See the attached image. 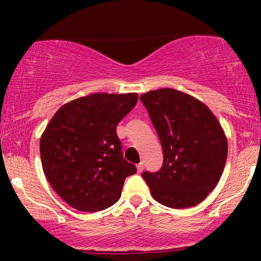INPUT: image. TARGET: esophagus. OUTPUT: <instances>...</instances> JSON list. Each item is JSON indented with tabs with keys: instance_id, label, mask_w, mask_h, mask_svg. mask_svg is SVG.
I'll list each match as a JSON object with an SVG mask.
<instances>
[{
	"instance_id": "1",
	"label": "esophagus",
	"mask_w": 261,
	"mask_h": 261,
	"mask_svg": "<svg viewBox=\"0 0 261 261\" xmlns=\"http://www.w3.org/2000/svg\"><path fill=\"white\" fill-rule=\"evenodd\" d=\"M143 168H145V166H143L142 162H141V163L137 164V172H139V173H142V172H143Z\"/></svg>"
}]
</instances>
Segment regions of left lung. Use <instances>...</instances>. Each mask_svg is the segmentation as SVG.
Instances as JSON below:
<instances>
[{
    "label": "left lung",
    "mask_w": 261,
    "mask_h": 261,
    "mask_svg": "<svg viewBox=\"0 0 261 261\" xmlns=\"http://www.w3.org/2000/svg\"><path fill=\"white\" fill-rule=\"evenodd\" d=\"M163 148L158 172H143L155 201L185 208L203 201L216 188L227 158V140L205 104L172 88L140 97Z\"/></svg>",
    "instance_id": "1"
}]
</instances>
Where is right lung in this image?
<instances>
[{"instance_id": "1", "label": "right lung", "mask_w": 261, "mask_h": 261, "mask_svg": "<svg viewBox=\"0 0 261 261\" xmlns=\"http://www.w3.org/2000/svg\"><path fill=\"white\" fill-rule=\"evenodd\" d=\"M139 95L94 93L62 106L40 139L47 181L73 208L106 210L120 199L122 185L136 167L125 161L116 126Z\"/></svg>"}]
</instances>
